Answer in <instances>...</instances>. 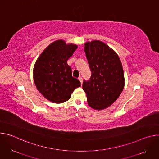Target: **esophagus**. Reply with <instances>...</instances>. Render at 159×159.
I'll list each match as a JSON object with an SVG mask.
<instances>
[{
  "mask_svg": "<svg viewBox=\"0 0 159 159\" xmlns=\"http://www.w3.org/2000/svg\"><path fill=\"white\" fill-rule=\"evenodd\" d=\"M79 80H80V83H81V85H82V82H83V79H82V77H79Z\"/></svg>",
  "mask_w": 159,
  "mask_h": 159,
  "instance_id": "34e87169",
  "label": "esophagus"
}]
</instances>
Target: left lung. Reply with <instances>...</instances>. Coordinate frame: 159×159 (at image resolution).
Returning <instances> with one entry per match:
<instances>
[{
  "instance_id": "1",
  "label": "left lung",
  "mask_w": 159,
  "mask_h": 159,
  "mask_svg": "<svg viewBox=\"0 0 159 159\" xmlns=\"http://www.w3.org/2000/svg\"><path fill=\"white\" fill-rule=\"evenodd\" d=\"M84 51L91 77L83 82L87 102L94 109L102 110L119 98L125 86L122 63L117 53L104 43L94 40L85 43Z\"/></svg>"
}]
</instances>
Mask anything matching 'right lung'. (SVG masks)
<instances>
[{"label": "right lung", "instance_id": "add662e5", "mask_svg": "<svg viewBox=\"0 0 159 159\" xmlns=\"http://www.w3.org/2000/svg\"><path fill=\"white\" fill-rule=\"evenodd\" d=\"M75 44L57 40L48 46L37 59L33 79L38 91L50 101L62 103L69 100L74 90L80 87V81L72 77L67 60L77 48Z\"/></svg>", "mask_w": 159, "mask_h": 159}]
</instances>
